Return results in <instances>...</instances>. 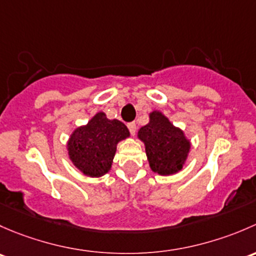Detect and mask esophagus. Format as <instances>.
<instances>
[{"label":"esophagus","instance_id":"1","mask_svg":"<svg viewBox=\"0 0 256 256\" xmlns=\"http://www.w3.org/2000/svg\"><path fill=\"white\" fill-rule=\"evenodd\" d=\"M127 127H128V129H129V132H130L132 136H134V134H136V122L128 123Z\"/></svg>","mask_w":256,"mask_h":256}]
</instances>
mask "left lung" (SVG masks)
I'll return each instance as SVG.
<instances>
[{"label": "left lung", "instance_id": "obj_1", "mask_svg": "<svg viewBox=\"0 0 256 256\" xmlns=\"http://www.w3.org/2000/svg\"><path fill=\"white\" fill-rule=\"evenodd\" d=\"M138 138L146 146L148 162L154 172L172 175L185 165L191 143L159 110L150 113L149 123L139 129Z\"/></svg>", "mask_w": 256, "mask_h": 256}]
</instances>
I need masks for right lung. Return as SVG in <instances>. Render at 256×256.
<instances>
[{
	"instance_id": "1",
	"label": "right lung",
	"mask_w": 256,
	"mask_h": 256,
	"mask_svg": "<svg viewBox=\"0 0 256 256\" xmlns=\"http://www.w3.org/2000/svg\"><path fill=\"white\" fill-rule=\"evenodd\" d=\"M128 136L124 123L98 112L72 132L68 142L69 158L84 175L100 178L110 170L117 144Z\"/></svg>"
}]
</instances>
